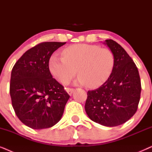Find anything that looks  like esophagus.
<instances>
[{"label":"esophagus","mask_w":152,"mask_h":152,"mask_svg":"<svg viewBox=\"0 0 152 152\" xmlns=\"http://www.w3.org/2000/svg\"><path fill=\"white\" fill-rule=\"evenodd\" d=\"M66 92H67L70 95H71L72 93H73L75 91L74 88H66Z\"/></svg>","instance_id":"esophagus-1"}]
</instances>
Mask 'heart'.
Instances as JSON below:
<instances>
[{
	"label": "heart",
	"instance_id": "heart-1",
	"mask_svg": "<svg viewBox=\"0 0 152 152\" xmlns=\"http://www.w3.org/2000/svg\"><path fill=\"white\" fill-rule=\"evenodd\" d=\"M63 57L54 54L50 58L49 68L58 82L66 84L77 73L75 84L97 88L108 80L112 73L115 57L111 50L99 45L81 43L66 48Z\"/></svg>",
	"mask_w": 152,
	"mask_h": 152
}]
</instances>
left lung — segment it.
<instances>
[{
  "mask_svg": "<svg viewBox=\"0 0 152 152\" xmlns=\"http://www.w3.org/2000/svg\"><path fill=\"white\" fill-rule=\"evenodd\" d=\"M104 43L113 53L114 68L104 84L88 91L85 110L93 122L115 126L128 121L136 113L141 83L136 64L123 48L112 39Z\"/></svg>",
  "mask_w": 152,
  "mask_h": 152,
  "instance_id": "1",
  "label": "left lung"
}]
</instances>
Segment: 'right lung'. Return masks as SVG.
<instances>
[{
  "label": "right lung",
  "mask_w": 152,
  "mask_h": 152,
  "mask_svg": "<svg viewBox=\"0 0 152 152\" xmlns=\"http://www.w3.org/2000/svg\"><path fill=\"white\" fill-rule=\"evenodd\" d=\"M65 43H39L26 51L12 68L10 86L12 107L18 119L34 129L57 124L70 97L49 69L52 54Z\"/></svg>",
  "instance_id": "obj_1"
}]
</instances>
